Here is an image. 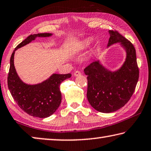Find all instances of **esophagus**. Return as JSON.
<instances>
[{
  "mask_svg": "<svg viewBox=\"0 0 151 151\" xmlns=\"http://www.w3.org/2000/svg\"><path fill=\"white\" fill-rule=\"evenodd\" d=\"M81 74H82V72H81L80 71H75V72H74V73H73V75H74V76H80Z\"/></svg>",
  "mask_w": 151,
  "mask_h": 151,
  "instance_id": "34e87169",
  "label": "esophagus"
}]
</instances>
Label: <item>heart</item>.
Returning <instances> with one entry per match:
<instances>
[{"instance_id": "obj_1", "label": "heart", "mask_w": 151, "mask_h": 151, "mask_svg": "<svg viewBox=\"0 0 151 151\" xmlns=\"http://www.w3.org/2000/svg\"><path fill=\"white\" fill-rule=\"evenodd\" d=\"M88 43H89L88 40H85V41L83 42V45L86 46V45H88Z\"/></svg>"}]
</instances>
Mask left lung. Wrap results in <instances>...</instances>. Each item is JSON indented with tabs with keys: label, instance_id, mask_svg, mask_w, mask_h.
I'll return each mask as SVG.
<instances>
[{
	"label": "left lung",
	"instance_id": "left-lung-1",
	"mask_svg": "<svg viewBox=\"0 0 151 151\" xmlns=\"http://www.w3.org/2000/svg\"><path fill=\"white\" fill-rule=\"evenodd\" d=\"M108 46L121 42L127 52L122 68L111 72L94 61L84 69L88 76L87 98L91 106L102 113H111L124 106L135 90L139 78L136 49L130 41L116 30H110Z\"/></svg>",
	"mask_w": 151,
	"mask_h": 151
}]
</instances>
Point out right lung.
Returning <instances> with one entry per match:
<instances>
[{"label":"right lung","instance_id":"right-lung-1","mask_svg":"<svg viewBox=\"0 0 151 151\" xmlns=\"http://www.w3.org/2000/svg\"><path fill=\"white\" fill-rule=\"evenodd\" d=\"M51 34L42 33L30 35L19 44L11 55L7 83L9 91L18 106L27 114L33 117L45 118L53 114L61 102L59 86L66 79L71 78V73L53 74L42 83L37 85H27L20 80L14 67V54L36 37H48Z\"/></svg>","mask_w":151,"mask_h":151}]
</instances>
